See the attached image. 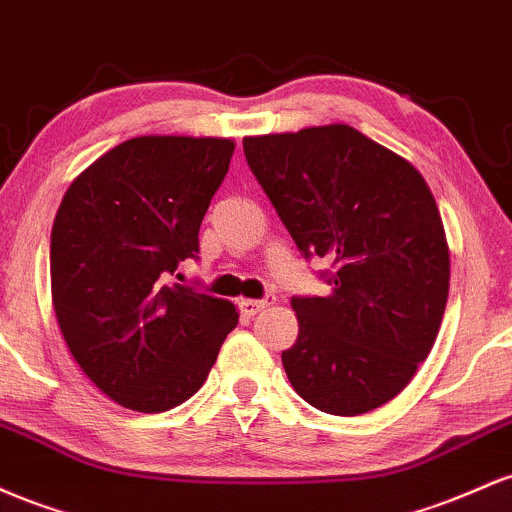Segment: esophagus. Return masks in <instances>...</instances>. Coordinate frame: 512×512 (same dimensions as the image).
Here are the masks:
<instances>
[{
    "instance_id": "obj_1",
    "label": "esophagus",
    "mask_w": 512,
    "mask_h": 512,
    "mask_svg": "<svg viewBox=\"0 0 512 512\" xmlns=\"http://www.w3.org/2000/svg\"><path fill=\"white\" fill-rule=\"evenodd\" d=\"M273 302H275V297H266V300H241L239 302V309L246 314V317H254V314L263 312V309L271 307Z\"/></svg>"
}]
</instances>
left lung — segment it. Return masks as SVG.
Masks as SVG:
<instances>
[{
	"label": "left lung",
	"mask_w": 512,
	"mask_h": 512,
	"mask_svg": "<svg viewBox=\"0 0 512 512\" xmlns=\"http://www.w3.org/2000/svg\"><path fill=\"white\" fill-rule=\"evenodd\" d=\"M256 181L304 258H326V297H292L300 333L283 350L314 409L360 416L392 401L438 338L450 249L428 183L350 125L244 137Z\"/></svg>",
	"instance_id": "left-lung-1"
}]
</instances>
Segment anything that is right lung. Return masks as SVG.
<instances>
[{"label":"right lung","mask_w":512,"mask_h":512,"mask_svg":"<svg viewBox=\"0 0 512 512\" xmlns=\"http://www.w3.org/2000/svg\"><path fill=\"white\" fill-rule=\"evenodd\" d=\"M232 152L225 137H132L84 169L57 210V324L84 375L125 409L159 413L191 399L237 326L232 302L169 283L198 254Z\"/></svg>","instance_id":"obj_1"}]
</instances>
